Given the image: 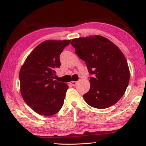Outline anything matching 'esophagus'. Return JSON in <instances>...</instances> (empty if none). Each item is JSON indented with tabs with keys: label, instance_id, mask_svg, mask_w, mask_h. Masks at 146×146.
Returning <instances> with one entry per match:
<instances>
[{
	"label": "esophagus",
	"instance_id": "34e87169",
	"mask_svg": "<svg viewBox=\"0 0 146 146\" xmlns=\"http://www.w3.org/2000/svg\"><path fill=\"white\" fill-rule=\"evenodd\" d=\"M76 84H77V82H76V81H71L70 82V84H71L73 86H75L76 85Z\"/></svg>",
	"mask_w": 146,
	"mask_h": 146
}]
</instances>
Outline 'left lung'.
Masks as SVG:
<instances>
[{
    "mask_svg": "<svg viewBox=\"0 0 146 146\" xmlns=\"http://www.w3.org/2000/svg\"><path fill=\"white\" fill-rule=\"evenodd\" d=\"M71 44L93 75L90 90L83 95L86 103L98 109L115 104L124 94L130 78L126 58L120 49L100 35L74 38Z\"/></svg>",
    "mask_w": 146,
    "mask_h": 146,
    "instance_id": "left-lung-1",
    "label": "left lung"
}]
</instances>
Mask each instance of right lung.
<instances>
[{
    "label": "right lung",
    "mask_w": 146,
    "mask_h": 146,
    "mask_svg": "<svg viewBox=\"0 0 146 146\" xmlns=\"http://www.w3.org/2000/svg\"><path fill=\"white\" fill-rule=\"evenodd\" d=\"M71 40H48L35 48L19 73L21 93L34 111L44 116L58 113L64 104L68 86L54 80L60 66V55Z\"/></svg>",
    "instance_id": "1"
}]
</instances>
